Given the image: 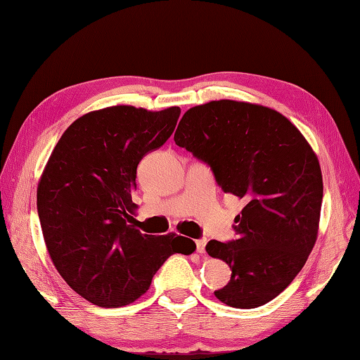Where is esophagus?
Returning <instances> with one entry per match:
<instances>
[{
  "mask_svg": "<svg viewBox=\"0 0 360 360\" xmlns=\"http://www.w3.org/2000/svg\"><path fill=\"white\" fill-rule=\"evenodd\" d=\"M195 243H196V251H198L200 255H202V252L206 251V238H198Z\"/></svg>",
  "mask_w": 360,
  "mask_h": 360,
  "instance_id": "esophagus-1",
  "label": "esophagus"
}]
</instances>
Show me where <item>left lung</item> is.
<instances>
[{
	"instance_id": "left-lung-1",
	"label": "left lung",
	"mask_w": 360,
	"mask_h": 360,
	"mask_svg": "<svg viewBox=\"0 0 360 360\" xmlns=\"http://www.w3.org/2000/svg\"><path fill=\"white\" fill-rule=\"evenodd\" d=\"M174 142L246 202L236 240L206 245L232 270L215 297L237 309L266 304L301 271L319 234L323 178L311 145L279 112L231 100L188 109Z\"/></svg>"
}]
</instances>
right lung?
<instances>
[{"mask_svg":"<svg viewBox=\"0 0 360 360\" xmlns=\"http://www.w3.org/2000/svg\"><path fill=\"white\" fill-rule=\"evenodd\" d=\"M179 108L151 112L112 105L68 126L49 156L37 187L46 248L65 283L100 307H122L150 288L174 252L196 245L176 236L134 228L137 165L174 131Z\"/></svg>","mask_w":360,"mask_h":360,"instance_id":"obj_1","label":"right lung"}]
</instances>
